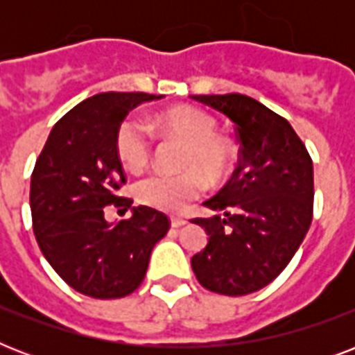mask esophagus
<instances>
[{
  "label": "esophagus",
  "mask_w": 355,
  "mask_h": 355,
  "mask_svg": "<svg viewBox=\"0 0 355 355\" xmlns=\"http://www.w3.org/2000/svg\"><path fill=\"white\" fill-rule=\"evenodd\" d=\"M186 219H184V217H171V227L173 228H180V227H184V225H186Z\"/></svg>",
  "instance_id": "esophagus-1"
}]
</instances>
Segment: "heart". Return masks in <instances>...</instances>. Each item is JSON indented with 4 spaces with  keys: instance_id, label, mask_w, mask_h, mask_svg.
Segmentation results:
<instances>
[{
    "instance_id": "1",
    "label": "heart",
    "mask_w": 355,
    "mask_h": 355,
    "mask_svg": "<svg viewBox=\"0 0 355 355\" xmlns=\"http://www.w3.org/2000/svg\"><path fill=\"white\" fill-rule=\"evenodd\" d=\"M156 127L164 134L177 136L188 144L182 167L188 171L178 175L153 173L134 186L136 199L145 206L162 211H182L191 200L199 199L206 188L205 173L210 180H221L227 175L232 149L225 139L217 138L216 118L197 107H175L156 118ZM153 149L149 125L138 116H130L116 132V153L130 171L147 166Z\"/></svg>"
}]
</instances>
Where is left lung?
Wrapping results in <instances>:
<instances>
[{
  "mask_svg": "<svg viewBox=\"0 0 355 355\" xmlns=\"http://www.w3.org/2000/svg\"><path fill=\"white\" fill-rule=\"evenodd\" d=\"M191 99L225 114L241 145L232 178L205 202L214 216L193 221L210 237L191 258V267L206 289L241 297L269 286L308 234L313 162L289 121L252 97Z\"/></svg>",
  "mask_w": 355,
  "mask_h": 355,
  "instance_id": "obj_1",
  "label": "left lung"
}]
</instances>
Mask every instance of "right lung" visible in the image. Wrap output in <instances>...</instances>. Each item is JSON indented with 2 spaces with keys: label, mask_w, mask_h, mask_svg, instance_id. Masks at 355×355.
<instances>
[{
  "label": "right lung",
  "mask_w": 355,
  "mask_h": 355,
  "mask_svg": "<svg viewBox=\"0 0 355 355\" xmlns=\"http://www.w3.org/2000/svg\"><path fill=\"white\" fill-rule=\"evenodd\" d=\"M164 96L107 92L79 103L55 123L31 177L33 230L42 254L75 291L121 298L144 282L153 248L169 230L162 211L131 208L130 220L108 223L104 206L126 211L116 132L132 108Z\"/></svg>",
  "instance_id": "1"
}]
</instances>
